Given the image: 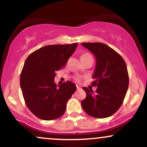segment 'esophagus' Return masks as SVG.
Returning <instances> with one entry per match:
<instances>
[{
    "label": "esophagus",
    "mask_w": 147,
    "mask_h": 147,
    "mask_svg": "<svg viewBox=\"0 0 147 147\" xmlns=\"http://www.w3.org/2000/svg\"><path fill=\"white\" fill-rule=\"evenodd\" d=\"M81 89H82V88H81V87L77 85V90H81Z\"/></svg>",
    "instance_id": "1"
}]
</instances>
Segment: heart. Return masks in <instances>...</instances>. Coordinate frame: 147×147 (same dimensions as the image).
<instances>
[{"mask_svg":"<svg viewBox=\"0 0 147 147\" xmlns=\"http://www.w3.org/2000/svg\"><path fill=\"white\" fill-rule=\"evenodd\" d=\"M88 55H89V54H87V53L83 54V55H82V57H81V58H82V57H86V56H88ZM77 80H79V78H77Z\"/></svg>","mask_w":147,"mask_h":147,"instance_id":"b5f03b06","label":"heart"}]
</instances>
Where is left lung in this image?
Masks as SVG:
<instances>
[{"mask_svg": "<svg viewBox=\"0 0 147 147\" xmlns=\"http://www.w3.org/2000/svg\"><path fill=\"white\" fill-rule=\"evenodd\" d=\"M95 57L96 65L92 86L95 92L84 87L86 97L82 106L88 115L96 118L113 115L122 106L129 88L127 67L122 57L113 49L102 43H82Z\"/></svg>", "mask_w": 147, "mask_h": 147, "instance_id": "8db88e82", "label": "left lung"}]
</instances>
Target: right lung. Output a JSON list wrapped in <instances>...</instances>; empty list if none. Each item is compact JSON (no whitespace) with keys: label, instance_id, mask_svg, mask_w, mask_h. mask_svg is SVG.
Returning <instances> with one entry per match:
<instances>
[{"label":"right lung","instance_id":"right-lung-1","mask_svg":"<svg viewBox=\"0 0 147 147\" xmlns=\"http://www.w3.org/2000/svg\"><path fill=\"white\" fill-rule=\"evenodd\" d=\"M77 45H46L25 60L20 85L27 106L39 119L52 120L65 113L67 102L77 87L70 81L57 86L54 79L56 72L66 65Z\"/></svg>","mask_w":147,"mask_h":147}]
</instances>
